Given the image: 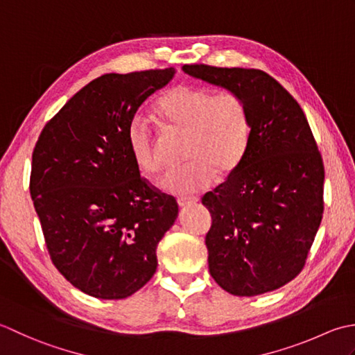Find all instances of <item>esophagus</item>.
Listing matches in <instances>:
<instances>
[{"instance_id":"obj_1","label":"esophagus","mask_w":355,"mask_h":355,"mask_svg":"<svg viewBox=\"0 0 355 355\" xmlns=\"http://www.w3.org/2000/svg\"><path fill=\"white\" fill-rule=\"evenodd\" d=\"M199 199L198 198H180L178 199V204L180 208H187V207H191L194 204H198Z\"/></svg>"}]
</instances>
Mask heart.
<instances>
[{"instance_id":"1","label":"heart","mask_w":355,"mask_h":355,"mask_svg":"<svg viewBox=\"0 0 355 355\" xmlns=\"http://www.w3.org/2000/svg\"><path fill=\"white\" fill-rule=\"evenodd\" d=\"M156 114L173 128L187 132L188 164L171 170L162 187L176 196L204 191L216 175L233 173L250 142V116L236 93H214L204 87L176 85L156 103ZM127 144L133 162L141 171L155 175L162 168L150 125L135 118L127 128Z\"/></svg>"}]
</instances>
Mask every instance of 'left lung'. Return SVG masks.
<instances>
[{
	"mask_svg": "<svg viewBox=\"0 0 355 355\" xmlns=\"http://www.w3.org/2000/svg\"><path fill=\"white\" fill-rule=\"evenodd\" d=\"M243 101L250 142L237 168L202 198L211 213L208 268L227 293L252 297L302 271L323 214L324 168L305 113L256 69L184 66Z\"/></svg>",
	"mask_w": 355,
	"mask_h": 355,
	"instance_id": "left-lung-1",
	"label": "left lung"
}]
</instances>
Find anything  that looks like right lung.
<instances>
[{
  "label": "right lung",
  "instance_id": "right-lung-1",
  "mask_svg": "<svg viewBox=\"0 0 355 355\" xmlns=\"http://www.w3.org/2000/svg\"><path fill=\"white\" fill-rule=\"evenodd\" d=\"M176 69L107 73L87 84L42 128L31 194L53 265L96 299L135 294L153 277L156 248L178 202L141 178L127 144L137 108Z\"/></svg>",
  "mask_w": 355,
  "mask_h": 355
}]
</instances>
